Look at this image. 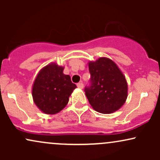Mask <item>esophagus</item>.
Masks as SVG:
<instances>
[{
  "label": "esophagus",
  "mask_w": 160,
  "mask_h": 160,
  "mask_svg": "<svg viewBox=\"0 0 160 160\" xmlns=\"http://www.w3.org/2000/svg\"><path fill=\"white\" fill-rule=\"evenodd\" d=\"M77 86H78V87L80 88V89H82V88H83V83H82V82H78V83L77 84Z\"/></svg>",
  "instance_id": "esophagus-1"
}]
</instances>
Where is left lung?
<instances>
[{
	"instance_id": "1",
	"label": "left lung",
	"mask_w": 160,
	"mask_h": 160,
	"mask_svg": "<svg viewBox=\"0 0 160 160\" xmlns=\"http://www.w3.org/2000/svg\"><path fill=\"white\" fill-rule=\"evenodd\" d=\"M91 78L84 89L89 104L96 111L111 113L122 107L127 98V82L112 60L100 58L89 63Z\"/></svg>"
}]
</instances>
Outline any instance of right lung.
<instances>
[{
    "label": "right lung",
    "mask_w": 160,
    "mask_h": 160,
    "mask_svg": "<svg viewBox=\"0 0 160 160\" xmlns=\"http://www.w3.org/2000/svg\"><path fill=\"white\" fill-rule=\"evenodd\" d=\"M63 69L56 64L47 65L40 71L33 85L34 103L47 114H55L62 111L77 88L69 75L63 74Z\"/></svg>",
    "instance_id": "1"
}]
</instances>
